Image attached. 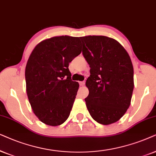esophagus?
<instances>
[{"mask_svg": "<svg viewBox=\"0 0 156 156\" xmlns=\"http://www.w3.org/2000/svg\"><path fill=\"white\" fill-rule=\"evenodd\" d=\"M79 84H80V86H83L84 85H85V81H81V82H79Z\"/></svg>", "mask_w": 156, "mask_h": 156, "instance_id": "1", "label": "esophagus"}]
</instances>
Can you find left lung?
I'll list each match as a JSON object with an SVG mask.
<instances>
[{
    "instance_id": "left-lung-1",
    "label": "left lung",
    "mask_w": 156,
    "mask_h": 156,
    "mask_svg": "<svg viewBox=\"0 0 156 156\" xmlns=\"http://www.w3.org/2000/svg\"><path fill=\"white\" fill-rule=\"evenodd\" d=\"M82 53L90 66L85 98L95 121L109 125L129 108L134 88L133 67L126 49L115 39L103 36L80 37Z\"/></svg>"
}]
</instances>
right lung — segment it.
Here are the masks:
<instances>
[{"mask_svg":"<svg viewBox=\"0 0 156 156\" xmlns=\"http://www.w3.org/2000/svg\"><path fill=\"white\" fill-rule=\"evenodd\" d=\"M78 37L62 36L41 41L27 62L26 92L39 120L48 126L63 123L69 117L79 84L73 81L68 66L81 53Z\"/></svg>","mask_w":156,"mask_h":156,"instance_id":"obj_1","label":"right lung"}]
</instances>
